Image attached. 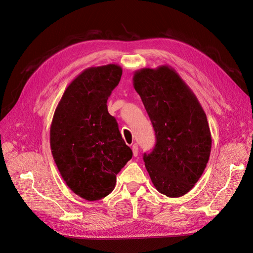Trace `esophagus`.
I'll use <instances>...</instances> for the list:
<instances>
[{
	"label": "esophagus",
	"instance_id": "1",
	"mask_svg": "<svg viewBox=\"0 0 253 253\" xmlns=\"http://www.w3.org/2000/svg\"><path fill=\"white\" fill-rule=\"evenodd\" d=\"M132 153H133L134 157H136L138 155V147H137L136 143H134L133 145H132Z\"/></svg>",
	"mask_w": 253,
	"mask_h": 253
}]
</instances>
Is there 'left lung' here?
Wrapping results in <instances>:
<instances>
[{
    "instance_id": "obj_1",
    "label": "left lung",
    "mask_w": 253,
    "mask_h": 253,
    "mask_svg": "<svg viewBox=\"0 0 253 253\" xmlns=\"http://www.w3.org/2000/svg\"><path fill=\"white\" fill-rule=\"evenodd\" d=\"M133 86L151 119L156 144L143 161L158 192L177 198L203 174L211 152L206 114L194 92L168 65L141 69Z\"/></svg>"
}]
</instances>
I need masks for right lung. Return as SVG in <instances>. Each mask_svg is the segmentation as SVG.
Segmentation results:
<instances>
[{
	"label": "right lung",
	"mask_w": 253,
	"mask_h": 253,
	"mask_svg": "<svg viewBox=\"0 0 253 253\" xmlns=\"http://www.w3.org/2000/svg\"><path fill=\"white\" fill-rule=\"evenodd\" d=\"M121 76L114 63L83 71L65 89L51 123L55 164L66 185L88 201L111 194L116 175L132 158L106 105Z\"/></svg>",
	"instance_id": "add662e5"
}]
</instances>
